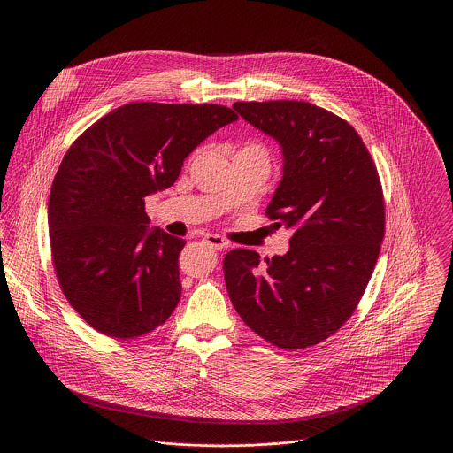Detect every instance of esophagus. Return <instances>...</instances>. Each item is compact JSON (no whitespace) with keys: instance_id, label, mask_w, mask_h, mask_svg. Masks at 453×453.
I'll return each mask as SVG.
<instances>
[{"instance_id":"34e87169","label":"esophagus","mask_w":453,"mask_h":453,"mask_svg":"<svg viewBox=\"0 0 453 453\" xmlns=\"http://www.w3.org/2000/svg\"><path fill=\"white\" fill-rule=\"evenodd\" d=\"M204 242H206L210 247L217 249V250H222V249H226V247L229 245L227 240H224V238L219 236V234H206V236H204Z\"/></svg>"}]
</instances>
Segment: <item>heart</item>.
<instances>
[{
  "label": "heart",
  "mask_w": 453,
  "mask_h": 453,
  "mask_svg": "<svg viewBox=\"0 0 453 453\" xmlns=\"http://www.w3.org/2000/svg\"><path fill=\"white\" fill-rule=\"evenodd\" d=\"M240 152H250V154H257V156H264L265 157V150L262 147H256V145H247Z\"/></svg>",
  "instance_id": "obj_1"
}]
</instances>
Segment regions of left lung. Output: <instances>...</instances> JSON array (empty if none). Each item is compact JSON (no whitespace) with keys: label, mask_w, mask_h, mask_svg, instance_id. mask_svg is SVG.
Returning <instances> with one entry per match:
<instances>
[{"label":"left lung","mask_w":453,"mask_h":453,"mask_svg":"<svg viewBox=\"0 0 453 453\" xmlns=\"http://www.w3.org/2000/svg\"><path fill=\"white\" fill-rule=\"evenodd\" d=\"M233 109L274 138L283 179L267 206L294 229L283 256L234 249L224 257L231 303L245 325L281 349L326 341L355 311L385 233L381 182L355 128L310 102H236Z\"/></svg>","instance_id":"left-lung-1"}]
</instances>
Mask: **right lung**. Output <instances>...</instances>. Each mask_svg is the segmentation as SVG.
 <instances>
[{
	"label": "right lung",
	"instance_id": "right-lung-1",
	"mask_svg": "<svg viewBox=\"0 0 453 453\" xmlns=\"http://www.w3.org/2000/svg\"><path fill=\"white\" fill-rule=\"evenodd\" d=\"M236 119L217 104L133 102L95 121L64 156L48 203L51 260L91 328L125 341L172 315L186 240L149 227L145 197L170 188L193 149Z\"/></svg>",
	"mask_w": 453,
	"mask_h": 453
}]
</instances>
